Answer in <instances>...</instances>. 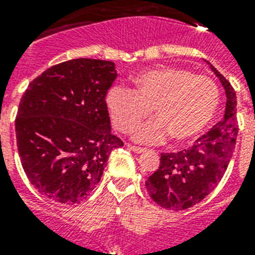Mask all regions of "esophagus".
<instances>
[{
    "mask_svg": "<svg viewBox=\"0 0 255 255\" xmlns=\"http://www.w3.org/2000/svg\"><path fill=\"white\" fill-rule=\"evenodd\" d=\"M128 148H129L132 152H135V153H143V152H145V148L136 147V145H132V144H128Z\"/></svg>",
    "mask_w": 255,
    "mask_h": 255,
    "instance_id": "esophagus-1",
    "label": "esophagus"
}]
</instances>
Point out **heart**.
<instances>
[{"label":"heart","mask_w":255,"mask_h":255,"mask_svg":"<svg viewBox=\"0 0 255 255\" xmlns=\"http://www.w3.org/2000/svg\"><path fill=\"white\" fill-rule=\"evenodd\" d=\"M133 88L114 86L106 96L112 123L120 131H131L152 112L157 118L141 124L133 137L156 143L168 135L188 141L201 133L213 120L220 104V91L213 79L181 67L143 70L132 78Z\"/></svg>","instance_id":"heart-1"}]
</instances>
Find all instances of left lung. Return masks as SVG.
<instances>
[{"label":"left lung","instance_id":"left-lung-1","mask_svg":"<svg viewBox=\"0 0 255 255\" xmlns=\"http://www.w3.org/2000/svg\"><path fill=\"white\" fill-rule=\"evenodd\" d=\"M206 63L225 90V115L189 149L161 153L160 167L147 178L145 188L152 200L165 209L184 210L204 200L222 178L236 147V91L213 65Z\"/></svg>","mask_w":255,"mask_h":255}]
</instances>
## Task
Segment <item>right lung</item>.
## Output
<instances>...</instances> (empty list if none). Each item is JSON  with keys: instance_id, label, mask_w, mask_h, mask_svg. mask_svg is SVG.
<instances>
[{"instance_id": "add662e5", "label": "right lung", "mask_w": 255, "mask_h": 255, "mask_svg": "<svg viewBox=\"0 0 255 255\" xmlns=\"http://www.w3.org/2000/svg\"><path fill=\"white\" fill-rule=\"evenodd\" d=\"M116 77L114 62L71 59L43 71L22 96L18 153L30 182L50 200L71 205L88 197L110 153L123 147L106 106Z\"/></svg>"}]
</instances>
